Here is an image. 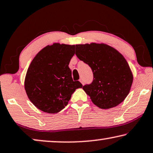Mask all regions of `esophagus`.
Masks as SVG:
<instances>
[{
  "mask_svg": "<svg viewBox=\"0 0 153 153\" xmlns=\"http://www.w3.org/2000/svg\"><path fill=\"white\" fill-rule=\"evenodd\" d=\"M79 81H80L81 83L83 85V84H84V81H83V79H79Z\"/></svg>",
  "mask_w": 153,
  "mask_h": 153,
  "instance_id": "1",
  "label": "esophagus"
}]
</instances>
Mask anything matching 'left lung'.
Segmentation results:
<instances>
[{
  "label": "left lung",
  "instance_id": "left-lung-1",
  "mask_svg": "<svg viewBox=\"0 0 153 153\" xmlns=\"http://www.w3.org/2000/svg\"><path fill=\"white\" fill-rule=\"evenodd\" d=\"M75 54L92 70V83L83 86V89L95 105L110 109L124 101L133 75L119 51L106 44L91 43L76 45Z\"/></svg>",
  "mask_w": 153,
  "mask_h": 153
}]
</instances>
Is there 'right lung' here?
<instances>
[{
	"label": "right lung",
	"mask_w": 153,
	"mask_h": 153,
	"mask_svg": "<svg viewBox=\"0 0 153 153\" xmlns=\"http://www.w3.org/2000/svg\"><path fill=\"white\" fill-rule=\"evenodd\" d=\"M74 49V45L55 43L43 48L31 62L24 85L29 99L38 109L57 113L68 105L76 89L83 87L79 81H73L68 66Z\"/></svg>",
	"instance_id": "1"
}]
</instances>
